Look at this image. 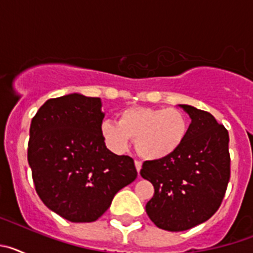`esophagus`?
<instances>
[{"instance_id":"1","label":"esophagus","mask_w":253,"mask_h":253,"mask_svg":"<svg viewBox=\"0 0 253 253\" xmlns=\"http://www.w3.org/2000/svg\"><path fill=\"white\" fill-rule=\"evenodd\" d=\"M134 165H135V169H137L138 173H139L140 169H142V162H140V161H135V162H134Z\"/></svg>"}]
</instances>
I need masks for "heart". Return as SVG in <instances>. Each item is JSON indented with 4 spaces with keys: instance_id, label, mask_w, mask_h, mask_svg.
<instances>
[{
    "instance_id": "obj_1",
    "label": "heart",
    "mask_w": 253,
    "mask_h": 253,
    "mask_svg": "<svg viewBox=\"0 0 253 253\" xmlns=\"http://www.w3.org/2000/svg\"><path fill=\"white\" fill-rule=\"evenodd\" d=\"M101 135L115 153H124L131 139L143 158L162 160L175 153L189 131V119L178 109L130 107L123 111L119 123L102 122Z\"/></svg>"
}]
</instances>
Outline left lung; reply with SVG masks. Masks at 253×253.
Listing matches in <instances>:
<instances>
[{
    "instance_id": "8db88e82",
    "label": "left lung",
    "mask_w": 253,
    "mask_h": 253,
    "mask_svg": "<svg viewBox=\"0 0 253 253\" xmlns=\"http://www.w3.org/2000/svg\"><path fill=\"white\" fill-rule=\"evenodd\" d=\"M180 107L191 118L182 146L169 157L146 161L140 169L154 186L147 214L158 228L169 232L207 222L222 204L231 176L227 129L208 111Z\"/></svg>"
}]
</instances>
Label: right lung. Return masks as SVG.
<instances>
[{
    "mask_svg": "<svg viewBox=\"0 0 253 253\" xmlns=\"http://www.w3.org/2000/svg\"><path fill=\"white\" fill-rule=\"evenodd\" d=\"M100 97L50 99L31 120L28 161L42 202L73 223L95 222L137 178L133 158L106 148Z\"/></svg>",
    "mask_w": 253,
    "mask_h": 253,
    "instance_id": "obj_1",
    "label": "right lung"
}]
</instances>
